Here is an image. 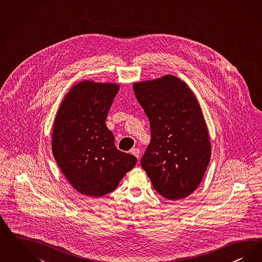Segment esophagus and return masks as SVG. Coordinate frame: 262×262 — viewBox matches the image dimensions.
<instances>
[{"instance_id":"esophagus-1","label":"esophagus","mask_w":262,"mask_h":262,"mask_svg":"<svg viewBox=\"0 0 262 262\" xmlns=\"http://www.w3.org/2000/svg\"><path fill=\"white\" fill-rule=\"evenodd\" d=\"M130 153L139 160V157H140V150H139L138 148H133V149L130 150Z\"/></svg>"}]
</instances>
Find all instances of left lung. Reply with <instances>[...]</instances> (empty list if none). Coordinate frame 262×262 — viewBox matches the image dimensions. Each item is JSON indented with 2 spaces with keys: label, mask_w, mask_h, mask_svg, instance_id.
Instances as JSON below:
<instances>
[{
  "label": "left lung",
  "mask_w": 262,
  "mask_h": 262,
  "mask_svg": "<svg viewBox=\"0 0 262 262\" xmlns=\"http://www.w3.org/2000/svg\"><path fill=\"white\" fill-rule=\"evenodd\" d=\"M134 92L151 129L141 167L161 196L185 198L199 186L211 152L198 100L187 84L171 75L135 83Z\"/></svg>",
  "instance_id": "obj_1"
}]
</instances>
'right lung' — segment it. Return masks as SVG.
<instances>
[{"label": "right lung", "instance_id": "right-lung-1", "mask_svg": "<svg viewBox=\"0 0 262 262\" xmlns=\"http://www.w3.org/2000/svg\"><path fill=\"white\" fill-rule=\"evenodd\" d=\"M119 84L83 81L60 105L53 125V157L71 185L83 195L102 197L115 190L136 165L117 149L106 118Z\"/></svg>", "mask_w": 262, "mask_h": 262}]
</instances>
